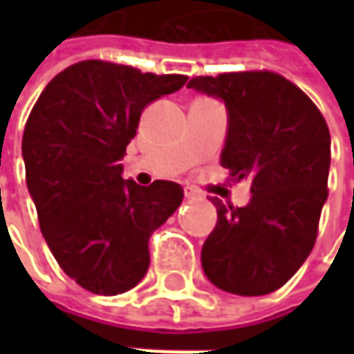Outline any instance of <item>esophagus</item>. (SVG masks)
I'll return each mask as SVG.
<instances>
[{"label":"esophagus","instance_id":"34e87169","mask_svg":"<svg viewBox=\"0 0 354 354\" xmlns=\"http://www.w3.org/2000/svg\"><path fill=\"white\" fill-rule=\"evenodd\" d=\"M183 193H185V197H187V198H201V197H203V195H201V191H198V189H195V187H191V185L183 187Z\"/></svg>","mask_w":354,"mask_h":354}]
</instances>
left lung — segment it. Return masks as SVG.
I'll list each match as a JSON object with an SVG mask.
<instances>
[{
  "label": "left lung",
  "instance_id": "1",
  "mask_svg": "<svg viewBox=\"0 0 354 354\" xmlns=\"http://www.w3.org/2000/svg\"><path fill=\"white\" fill-rule=\"evenodd\" d=\"M189 88L225 100L228 133L221 156L252 198L234 207L211 198L216 226L203 244L207 278L236 295L279 290L313 250L331 163V136L319 108L270 71L195 76Z\"/></svg>",
  "mask_w": 354,
  "mask_h": 354
}]
</instances>
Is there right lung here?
Listing matches in <instances>:
<instances>
[{
	"label": "right lung",
	"mask_w": 354,
	"mask_h": 354,
	"mask_svg": "<svg viewBox=\"0 0 354 354\" xmlns=\"http://www.w3.org/2000/svg\"><path fill=\"white\" fill-rule=\"evenodd\" d=\"M185 82L80 61L48 82L29 114L21 149L41 232L62 272L88 292L138 286L149 268V236L183 201L173 181L122 179L120 159L143 108Z\"/></svg>",
	"instance_id": "right-lung-1"
}]
</instances>
